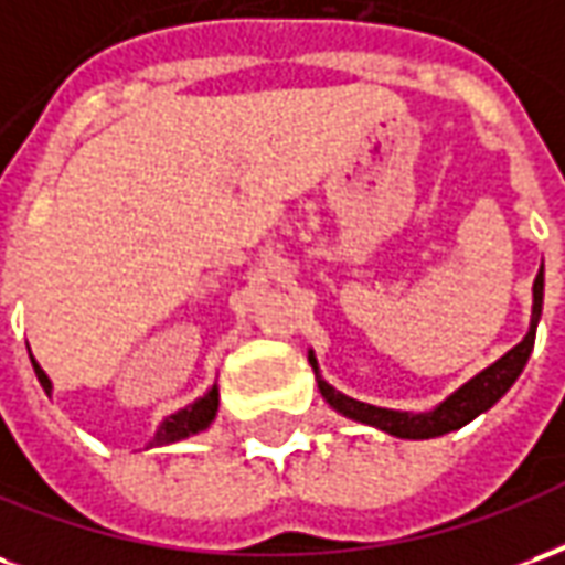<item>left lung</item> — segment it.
<instances>
[{
    "instance_id": "left-lung-1",
    "label": "left lung",
    "mask_w": 565,
    "mask_h": 565,
    "mask_svg": "<svg viewBox=\"0 0 565 565\" xmlns=\"http://www.w3.org/2000/svg\"><path fill=\"white\" fill-rule=\"evenodd\" d=\"M542 296H545V269H539L533 284V323H530V332L521 344H514L509 354L497 360L493 366L484 369L481 375H475L469 384H462L460 391L454 393L450 399L438 405L436 412L429 415H403V412H387V408H375V405L356 403L351 396H344L335 387H330L327 381L318 379V387L323 393V399L342 412L344 417L351 420H363L369 426H379L384 433L399 438H433V436H445L450 429H460L462 424H469L472 417H478L481 412H487L490 405L497 403L502 393L509 391L511 384L518 381V375L526 366V360L533 354L535 344V327H539V318H542ZM311 366L318 372V363L315 356H308Z\"/></svg>"
}]
</instances>
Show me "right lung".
Wrapping results in <instances>:
<instances>
[{
	"label": "right lung",
	"mask_w": 565,
	"mask_h": 565,
	"mask_svg": "<svg viewBox=\"0 0 565 565\" xmlns=\"http://www.w3.org/2000/svg\"><path fill=\"white\" fill-rule=\"evenodd\" d=\"M32 369H35V375H39V384L44 387V393H51V379L44 375L42 366H39L35 360H32ZM214 415H217V387H211L202 399L181 408L178 415L166 417L160 429H157V436H153V445H169V441H178V438L193 436L199 429H205V426L214 420Z\"/></svg>",
	"instance_id": "obj_1"
}]
</instances>
